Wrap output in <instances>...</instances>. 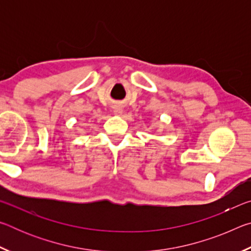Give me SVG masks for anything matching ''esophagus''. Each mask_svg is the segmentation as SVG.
<instances>
[{
    "label": "esophagus",
    "mask_w": 251,
    "mask_h": 251,
    "mask_svg": "<svg viewBox=\"0 0 251 251\" xmlns=\"http://www.w3.org/2000/svg\"><path fill=\"white\" fill-rule=\"evenodd\" d=\"M114 114H115V115H122L123 108L121 106H115V107H114Z\"/></svg>",
    "instance_id": "esophagus-1"
}]
</instances>
